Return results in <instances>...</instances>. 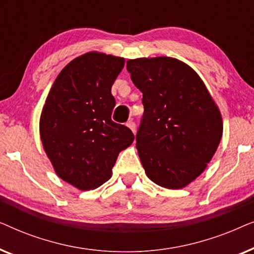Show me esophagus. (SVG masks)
Wrapping results in <instances>:
<instances>
[{
  "label": "esophagus",
  "mask_w": 254,
  "mask_h": 254,
  "mask_svg": "<svg viewBox=\"0 0 254 254\" xmlns=\"http://www.w3.org/2000/svg\"><path fill=\"white\" fill-rule=\"evenodd\" d=\"M128 127L130 128L131 129V131H133V133H135V130H136V125H135V123L134 121H128V123L126 124Z\"/></svg>",
  "instance_id": "esophagus-1"
}]
</instances>
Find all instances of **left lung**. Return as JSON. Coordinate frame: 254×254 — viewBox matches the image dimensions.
<instances>
[{"mask_svg": "<svg viewBox=\"0 0 254 254\" xmlns=\"http://www.w3.org/2000/svg\"><path fill=\"white\" fill-rule=\"evenodd\" d=\"M144 112L136 148L145 173L165 189L200 176L222 137V118L199 75L173 58L127 61Z\"/></svg>", "mask_w": 254, "mask_h": 254, "instance_id": "left-lung-1", "label": "left lung"}]
</instances>
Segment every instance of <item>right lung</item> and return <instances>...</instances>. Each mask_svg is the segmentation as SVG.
<instances>
[{"label":"right lung","mask_w":254,"mask_h":254,"mask_svg":"<svg viewBox=\"0 0 254 254\" xmlns=\"http://www.w3.org/2000/svg\"><path fill=\"white\" fill-rule=\"evenodd\" d=\"M125 60L86 53L62 69L40 118L44 149L61 179L79 190L97 189L112 176L119 151L134 141L125 125L114 123L111 89Z\"/></svg>","instance_id":"1"}]
</instances>
